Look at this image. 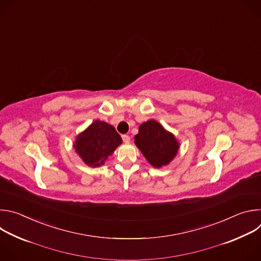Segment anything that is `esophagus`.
<instances>
[{
  "mask_svg": "<svg viewBox=\"0 0 261 261\" xmlns=\"http://www.w3.org/2000/svg\"><path fill=\"white\" fill-rule=\"evenodd\" d=\"M122 138H123V141L125 142V143H129L130 142V136L129 135H122Z\"/></svg>",
  "mask_w": 261,
  "mask_h": 261,
  "instance_id": "34e87169",
  "label": "esophagus"
}]
</instances>
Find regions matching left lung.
Returning <instances> with one entry per match:
<instances>
[{
  "label": "left lung",
  "instance_id": "1",
  "mask_svg": "<svg viewBox=\"0 0 261 261\" xmlns=\"http://www.w3.org/2000/svg\"><path fill=\"white\" fill-rule=\"evenodd\" d=\"M134 143L153 167L168 165L176 156L179 142L174 134L166 130L156 120H148L138 128Z\"/></svg>",
  "mask_w": 261,
  "mask_h": 261
}]
</instances>
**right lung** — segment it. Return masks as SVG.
<instances>
[{
  "label": "right lung",
  "instance_id": "right-lung-1",
  "mask_svg": "<svg viewBox=\"0 0 261 261\" xmlns=\"http://www.w3.org/2000/svg\"><path fill=\"white\" fill-rule=\"evenodd\" d=\"M122 142L113 125L96 120L75 137L73 148L86 165L100 167Z\"/></svg>",
  "mask_w": 261,
  "mask_h": 261
}]
</instances>
